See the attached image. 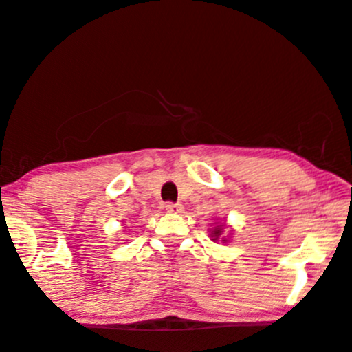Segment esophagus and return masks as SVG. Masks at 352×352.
<instances>
[{"mask_svg": "<svg viewBox=\"0 0 352 352\" xmlns=\"http://www.w3.org/2000/svg\"><path fill=\"white\" fill-rule=\"evenodd\" d=\"M165 210L168 213H182L184 212V205L182 204H165Z\"/></svg>", "mask_w": 352, "mask_h": 352, "instance_id": "1", "label": "esophagus"}]
</instances>
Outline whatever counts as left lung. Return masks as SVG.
<instances>
[{"label": "left lung", "mask_w": 352, "mask_h": 352, "mask_svg": "<svg viewBox=\"0 0 352 352\" xmlns=\"http://www.w3.org/2000/svg\"><path fill=\"white\" fill-rule=\"evenodd\" d=\"M225 228H227L225 221H215V227L208 230L210 240L215 241V243H218V241H221V243H228L230 236L225 235Z\"/></svg>", "instance_id": "obj_1"}]
</instances>
